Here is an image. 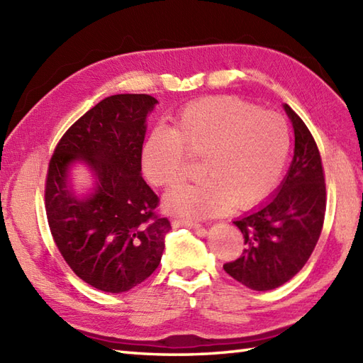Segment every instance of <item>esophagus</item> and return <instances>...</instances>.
Wrapping results in <instances>:
<instances>
[{"label": "esophagus", "instance_id": "esophagus-1", "mask_svg": "<svg viewBox=\"0 0 363 363\" xmlns=\"http://www.w3.org/2000/svg\"><path fill=\"white\" fill-rule=\"evenodd\" d=\"M172 226H173V228H190V229H195L196 233H198L199 235H201V237H204V235L207 234V230H206L203 226L196 225V223H190V221L173 220V221H172Z\"/></svg>", "mask_w": 363, "mask_h": 363}]
</instances>
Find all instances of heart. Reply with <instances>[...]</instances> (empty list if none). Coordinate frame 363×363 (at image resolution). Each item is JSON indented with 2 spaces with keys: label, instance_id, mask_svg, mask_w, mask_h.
Returning <instances> with one entry per match:
<instances>
[{
  "label": "heart",
  "instance_id": "1",
  "mask_svg": "<svg viewBox=\"0 0 363 363\" xmlns=\"http://www.w3.org/2000/svg\"><path fill=\"white\" fill-rule=\"evenodd\" d=\"M290 150L285 121L233 96L198 99L177 113L174 130L157 126L142 151L152 186L169 187L186 173L189 156L203 157L201 181L165 196V209L186 221L250 209L272 194Z\"/></svg>",
  "mask_w": 363,
  "mask_h": 363
}]
</instances>
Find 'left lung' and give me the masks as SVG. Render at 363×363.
<instances>
[{"instance_id":"obj_1","label":"left lung","mask_w":363,"mask_h":363,"mask_svg":"<svg viewBox=\"0 0 363 363\" xmlns=\"http://www.w3.org/2000/svg\"><path fill=\"white\" fill-rule=\"evenodd\" d=\"M295 130V154L276 195L259 209L237 218L245 250L223 265L251 290L281 287L301 272L317 245L326 212V182L321 156L306 123L284 104Z\"/></svg>"}]
</instances>
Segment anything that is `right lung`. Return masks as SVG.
Masks as SVG:
<instances>
[{"label": "right lung", "mask_w": 363, "mask_h": 363, "mask_svg": "<svg viewBox=\"0 0 363 363\" xmlns=\"http://www.w3.org/2000/svg\"><path fill=\"white\" fill-rule=\"evenodd\" d=\"M157 99L145 94L104 98L68 128L54 148L45 184L51 235L73 273L107 293L134 289L154 273L172 229L159 198L142 177L146 115ZM82 160L97 189L79 200L67 168Z\"/></svg>", "instance_id": "1"}]
</instances>
